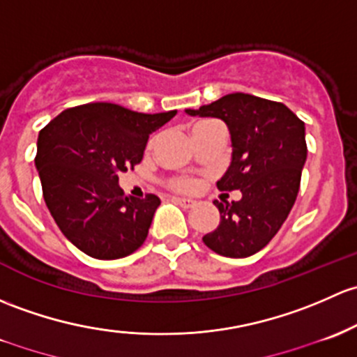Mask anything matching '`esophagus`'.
<instances>
[{"label":"esophagus","instance_id":"obj_1","mask_svg":"<svg viewBox=\"0 0 357 357\" xmlns=\"http://www.w3.org/2000/svg\"><path fill=\"white\" fill-rule=\"evenodd\" d=\"M172 202H174V204H178V205H181V207H185V208H190L191 205L195 204L191 198H185V197H172Z\"/></svg>","mask_w":357,"mask_h":357}]
</instances>
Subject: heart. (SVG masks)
<instances>
[{"mask_svg":"<svg viewBox=\"0 0 357 357\" xmlns=\"http://www.w3.org/2000/svg\"><path fill=\"white\" fill-rule=\"evenodd\" d=\"M208 123H213V121H208V119H205V121H198L197 125L193 126V130L200 128V126H204V125H208ZM171 186L174 190H179V191H191L195 188V181L191 178H178V179H172Z\"/></svg>","mask_w":357,"mask_h":357,"instance_id":"obj_1","label":"heart"}]
</instances>
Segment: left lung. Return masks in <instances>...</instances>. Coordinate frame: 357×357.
Instances as JSON below:
<instances>
[{"label":"left lung","mask_w":357,"mask_h":357,"mask_svg":"<svg viewBox=\"0 0 357 357\" xmlns=\"http://www.w3.org/2000/svg\"><path fill=\"white\" fill-rule=\"evenodd\" d=\"M186 114L226 123L231 164L217 188L241 191L238 202H213L220 222L204 243L222 257H251L277 234L298 197L307 155L305 123L282 102L243 92Z\"/></svg>","instance_id":"8db88e82"}]
</instances>
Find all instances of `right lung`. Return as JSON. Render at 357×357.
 Segmentation results:
<instances>
[{
	"instance_id": "1",
	"label": "right lung",
	"mask_w": 357,
	"mask_h": 357,
	"mask_svg": "<svg viewBox=\"0 0 357 357\" xmlns=\"http://www.w3.org/2000/svg\"><path fill=\"white\" fill-rule=\"evenodd\" d=\"M174 116L93 102L63 111L39 131L36 167L44 202L85 255L116 260L144 245L160 200L125 195L118 174L140 162L150 135Z\"/></svg>"
}]
</instances>
